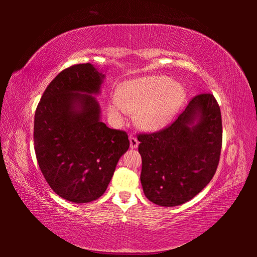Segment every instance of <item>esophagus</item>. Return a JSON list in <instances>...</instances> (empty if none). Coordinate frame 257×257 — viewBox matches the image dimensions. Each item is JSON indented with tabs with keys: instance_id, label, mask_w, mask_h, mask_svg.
Returning <instances> with one entry per match:
<instances>
[{
	"instance_id": "1",
	"label": "esophagus",
	"mask_w": 257,
	"mask_h": 257,
	"mask_svg": "<svg viewBox=\"0 0 257 257\" xmlns=\"http://www.w3.org/2000/svg\"><path fill=\"white\" fill-rule=\"evenodd\" d=\"M129 140H130V148L132 149H136L139 145V141L138 139L135 137V136H130L129 137Z\"/></svg>"
}]
</instances>
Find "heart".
<instances>
[{
	"instance_id": "obj_1",
	"label": "heart",
	"mask_w": 257,
	"mask_h": 257,
	"mask_svg": "<svg viewBox=\"0 0 257 257\" xmlns=\"http://www.w3.org/2000/svg\"><path fill=\"white\" fill-rule=\"evenodd\" d=\"M183 87L165 76H148L129 80L113 94L108 110L121 119L129 110L137 111L136 121L141 128L156 130L173 118L184 100Z\"/></svg>"
}]
</instances>
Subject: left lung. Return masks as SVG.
<instances>
[{"mask_svg": "<svg viewBox=\"0 0 257 257\" xmlns=\"http://www.w3.org/2000/svg\"><path fill=\"white\" fill-rule=\"evenodd\" d=\"M140 180L147 199L176 206L201 192L216 172L222 148L220 106L210 92L194 96L159 132L138 134Z\"/></svg>", "mask_w": 257, "mask_h": 257, "instance_id": "1", "label": "left lung"}]
</instances>
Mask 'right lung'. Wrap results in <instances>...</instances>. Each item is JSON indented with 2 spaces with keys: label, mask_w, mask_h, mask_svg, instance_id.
Returning <instances> with one entry per match:
<instances>
[{
  "label": "right lung",
  "mask_w": 257,
  "mask_h": 257,
  "mask_svg": "<svg viewBox=\"0 0 257 257\" xmlns=\"http://www.w3.org/2000/svg\"><path fill=\"white\" fill-rule=\"evenodd\" d=\"M103 75L91 64L62 70L43 94L34 118V149L41 171L61 198L87 203L105 193L129 148L128 135L99 120ZM84 92V94H80Z\"/></svg>",
  "instance_id": "obj_1"
}]
</instances>
